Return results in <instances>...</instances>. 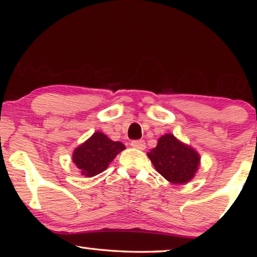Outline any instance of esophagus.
<instances>
[{
	"instance_id": "obj_1",
	"label": "esophagus",
	"mask_w": 257,
	"mask_h": 257,
	"mask_svg": "<svg viewBox=\"0 0 257 257\" xmlns=\"http://www.w3.org/2000/svg\"><path fill=\"white\" fill-rule=\"evenodd\" d=\"M130 145H132L134 149H137V150H145L146 149V144L144 141H133L132 143H130Z\"/></svg>"
}]
</instances>
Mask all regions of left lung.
<instances>
[{"mask_svg":"<svg viewBox=\"0 0 257 257\" xmlns=\"http://www.w3.org/2000/svg\"><path fill=\"white\" fill-rule=\"evenodd\" d=\"M147 156L161 176L179 185L193 179L201 161L196 151L178 141L172 134L160 137L158 145Z\"/></svg>","mask_w":257,"mask_h":257,"instance_id":"left-lung-1","label":"left lung"}]
</instances>
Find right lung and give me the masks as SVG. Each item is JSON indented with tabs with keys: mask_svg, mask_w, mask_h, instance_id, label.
Returning a JSON list of instances; mask_svg holds the SVG:
<instances>
[{
	"mask_svg": "<svg viewBox=\"0 0 257 257\" xmlns=\"http://www.w3.org/2000/svg\"><path fill=\"white\" fill-rule=\"evenodd\" d=\"M125 146L120 142H113L103 133L96 132L73 151L72 161L82 176L94 177L106 170L116 155Z\"/></svg>",
	"mask_w": 257,
	"mask_h": 257,
	"instance_id": "1",
	"label": "right lung"
}]
</instances>
